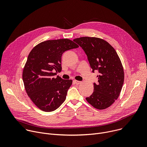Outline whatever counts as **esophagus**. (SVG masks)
<instances>
[{"mask_svg": "<svg viewBox=\"0 0 147 147\" xmlns=\"http://www.w3.org/2000/svg\"><path fill=\"white\" fill-rule=\"evenodd\" d=\"M73 81H74V82L76 84H77V85L80 84L81 83V81H77V80H74Z\"/></svg>", "mask_w": 147, "mask_h": 147, "instance_id": "1", "label": "esophagus"}]
</instances>
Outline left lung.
<instances>
[{"label": "left lung", "mask_w": 147, "mask_h": 147, "mask_svg": "<svg viewBox=\"0 0 147 147\" xmlns=\"http://www.w3.org/2000/svg\"><path fill=\"white\" fill-rule=\"evenodd\" d=\"M73 41L84 51L92 71L99 73L98 82H94V92L86 100L98 109L109 107L118 98L124 82L123 68L117 52L100 38L84 36Z\"/></svg>", "instance_id": "obj_1"}]
</instances>
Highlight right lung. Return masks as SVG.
Listing matches in <instances>:
<instances>
[{"label": "right lung", "instance_id": "add662e5", "mask_svg": "<svg viewBox=\"0 0 147 147\" xmlns=\"http://www.w3.org/2000/svg\"><path fill=\"white\" fill-rule=\"evenodd\" d=\"M78 48L68 39L48 40L30 52L23 73L27 95L44 112H52L65 100L71 80L55 76L61 70V59L65 51Z\"/></svg>", "mask_w": 147, "mask_h": 147}]
</instances>
